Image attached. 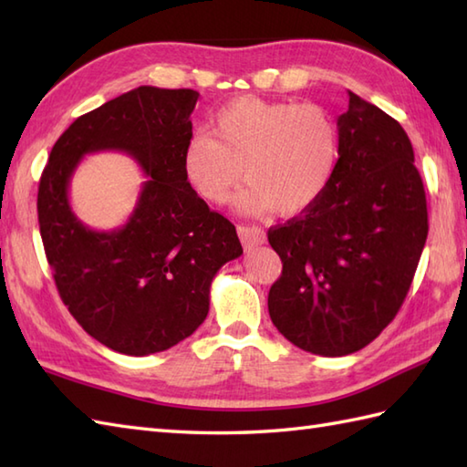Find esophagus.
Here are the masks:
<instances>
[{"label": "esophagus", "instance_id": "esophagus-1", "mask_svg": "<svg viewBox=\"0 0 467 467\" xmlns=\"http://www.w3.org/2000/svg\"><path fill=\"white\" fill-rule=\"evenodd\" d=\"M236 231H239L241 236V243L244 244V249H254V246H259L266 241L265 231L261 226H254V224H239L236 226Z\"/></svg>", "mask_w": 467, "mask_h": 467}]
</instances>
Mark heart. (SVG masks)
Returning a JSON list of instances; mask_svg holds the SVG:
<instances>
[{"instance_id":"b5f03b06","label":"heart","mask_w":467,"mask_h":467,"mask_svg":"<svg viewBox=\"0 0 467 467\" xmlns=\"http://www.w3.org/2000/svg\"><path fill=\"white\" fill-rule=\"evenodd\" d=\"M211 134L188 140L182 172L211 204H224L241 182L236 208L293 216L321 201L339 166L341 136L333 116L317 104L239 98L213 118Z\"/></svg>"}]
</instances>
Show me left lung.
Returning <instances> with one entry per match:
<instances>
[{
    "label": "left lung",
    "mask_w": 467,
    "mask_h": 467,
    "mask_svg": "<svg viewBox=\"0 0 467 467\" xmlns=\"http://www.w3.org/2000/svg\"><path fill=\"white\" fill-rule=\"evenodd\" d=\"M339 166L309 211L269 228L283 273L269 315L303 351L363 349L398 315L428 239V202L398 120L349 92Z\"/></svg>",
    "instance_id": "1"
}]
</instances>
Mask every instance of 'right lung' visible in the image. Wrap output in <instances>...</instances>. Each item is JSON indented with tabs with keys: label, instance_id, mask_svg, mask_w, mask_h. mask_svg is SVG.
<instances>
[{
	"label": "right lung",
	"instance_id": "1",
	"mask_svg": "<svg viewBox=\"0 0 467 467\" xmlns=\"http://www.w3.org/2000/svg\"><path fill=\"white\" fill-rule=\"evenodd\" d=\"M194 90L140 86L78 118L39 178L37 221L57 293L96 341L124 355L166 351L202 325L218 269L243 254L236 228L188 186ZM120 150L149 181L129 223L94 232L68 206L86 153Z\"/></svg>",
	"mask_w": 467,
	"mask_h": 467
}]
</instances>
